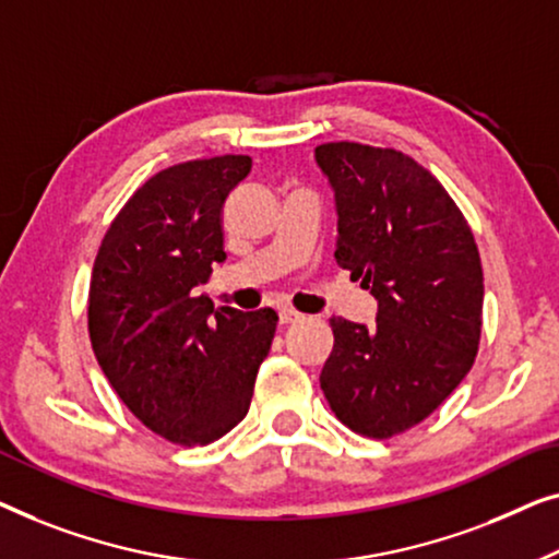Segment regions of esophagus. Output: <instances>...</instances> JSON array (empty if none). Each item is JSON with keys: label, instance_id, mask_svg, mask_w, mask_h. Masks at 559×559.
<instances>
[{"label": "esophagus", "instance_id": "obj_1", "mask_svg": "<svg viewBox=\"0 0 559 559\" xmlns=\"http://www.w3.org/2000/svg\"><path fill=\"white\" fill-rule=\"evenodd\" d=\"M278 319H281V324H298V321H304V313H298L294 309H288V306H283V309H278Z\"/></svg>", "mask_w": 559, "mask_h": 559}]
</instances>
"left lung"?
Returning a JSON list of instances; mask_svg holds the SVG:
<instances>
[{
  "mask_svg": "<svg viewBox=\"0 0 559 559\" xmlns=\"http://www.w3.org/2000/svg\"><path fill=\"white\" fill-rule=\"evenodd\" d=\"M334 190L340 269L377 298L372 326L332 317L321 390L359 436L390 438L426 420L474 365L484 271L474 233L418 162L355 141L317 146Z\"/></svg>",
  "mask_w": 559,
  "mask_h": 559,
  "instance_id": "left-lung-1",
  "label": "left lung"
}]
</instances>
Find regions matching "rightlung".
Masks as SVG:
<instances>
[{
	"label": "right lung",
	"instance_id": "add662e5",
	"mask_svg": "<svg viewBox=\"0 0 559 559\" xmlns=\"http://www.w3.org/2000/svg\"><path fill=\"white\" fill-rule=\"evenodd\" d=\"M253 159L162 169L131 194L93 263L88 332L123 405L154 433L204 445L246 418L278 313L215 309L194 288L225 261L223 204Z\"/></svg>",
	"mask_w": 559,
	"mask_h": 559
}]
</instances>
